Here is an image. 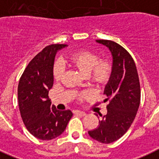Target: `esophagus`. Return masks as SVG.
I'll return each instance as SVG.
<instances>
[{
	"label": "esophagus",
	"instance_id": "esophagus-1",
	"mask_svg": "<svg viewBox=\"0 0 159 159\" xmlns=\"http://www.w3.org/2000/svg\"><path fill=\"white\" fill-rule=\"evenodd\" d=\"M75 113L76 114V115H81V116H85V115H87L86 113L84 112V111H75Z\"/></svg>",
	"mask_w": 159,
	"mask_h": 159
}]
</instances>
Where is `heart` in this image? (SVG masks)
Instances as JSON below:
<instances>
[{"mask_svg": "<svg viewBox=\"0 0 159 159\" xmlns=\"http://www.w3.org/2000/svg\"><path fill=\"white\" fill-rule=\"evenodd\" d=\"M68 62L73 66L95 87L106 85L112 76L113 66L108 59H99L97 53L89 50H80L68 57ZM64 67L61 61H55L53 66V76L56 81L61 80Z\"/></svg>", "mask_w": 159, "mask_h": 159, "instance_id": "b5f03b06", "label": "heart"}]
</instances>
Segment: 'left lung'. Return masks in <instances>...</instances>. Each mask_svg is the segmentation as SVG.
I'll list each match as a JSON object with an SVG mask.
<instances>
[{
  "instance_id": "1",
  "label": "left lung",
  "mask_w": 159,
  "mask_h": 159,
  "mask_svg": "<svg viewBox=\"0 0 159 159\" xmlns=\"http://www.w3.org/2000/svg\"><path fill=\"white\" fill-rule=\"evenodd\" d=\"M108 47L113 56V72L104 94L107 114L97 128L89 131L92 138L110 144L125 134L134 121L141 102V86L136 64L131 54L120 44L108 40H98Z\"/></svg>"
}]
</instances>
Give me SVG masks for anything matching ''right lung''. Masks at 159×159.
Listing matches in <instances>:
<instances>
[{"instance_id":"right-lung-1","label":"right lung","mask_w":159,"mask_h":159,"mask_svg":"<svg viewBox=\"0 0 159 159\" xmlns=\"http://www.w3.org/2000/svg\"><path fill=\"white\" fill-rule=\"evenodd\" d=\"M66 46L57 44L43 48L25 68L18 83V106L23 124L31 135L43 141L60 136L73 115L70 110L57 111L48 98V90L53 84L55 55Z\"/></svg>"}]
</instances>
